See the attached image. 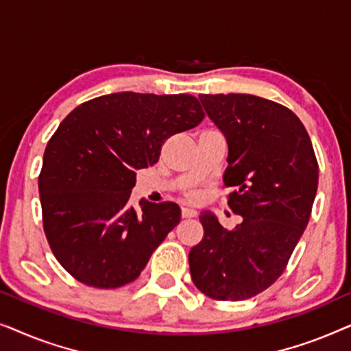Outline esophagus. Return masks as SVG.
I'll return each mask as SVG.
<instances>
[{
  "label": "esophagus",
  "mask_w": 351,
  "mask_h": 351,
  "mask_svg": "<svg viewBox=\"0 0 351 351\" xmlns=\"http://www.w3.org/2000/svg\"><path fill=\"white\" fill-rule=\"evenodd\" d=\"M198 215V210L193 208H182V217H196Z\"/></svg>",
  "instance_id": "esophagus-1"
}]
</instances>
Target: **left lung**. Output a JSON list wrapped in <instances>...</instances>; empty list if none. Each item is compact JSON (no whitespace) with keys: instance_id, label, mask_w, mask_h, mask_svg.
Listing matches in <instances>:
<instances>
[{"instance_id":"8db88e82","label":"left lung","mask_w":351,"mask_h":351,"mask_svg":"<svg viewBox=\"0 0 351 351\" xmlns=\"http://www.w3.org/2000/svg\"><path fill=\"white\" fill-rule=\"evenodd\" d=\"M210 121L227 138L223 182L243 220L225 230L199 215L204 237L189 254L195 286L215 300H246L270 287L310 220L318 162L306 129L282 105L251 94H201Z\"/></svg>"}]
</instances>
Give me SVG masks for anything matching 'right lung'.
I'll list each match as a JSON object with an SVG mask.
<instances>
[{
  "mask_svg": "<svg viewBox=\"0 0 351 351\" xmlns=\"http://www.w3.org/2000/svg\"><path fill=\"white\" fill-rule=\"evenodd\" d=\"M186 94L114 93L81 104L47 142L38 179L43 225L60 265L99 289L132 282L180 222L176 203H129L136 172L160 160L167 137L198 126Z\"/></svg>",
  "mask_w": 351,
  "mask_h": 351,
  "instance_id": "right-lung-1",
  "label": "right lung"
}]
</instances>
